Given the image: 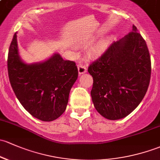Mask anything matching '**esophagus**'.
<instances>
[{
  "label": "esophagus",
  "mask_w": 160,
  "mask_h": 160,
  "mask_svg": "<svg viewBox=\"0 0 160 160\" xmlns=\"http://www.w3.org/2000/svg\"><path fill=\"white\" fill-rule=\"evenodd\" d=\"M78 75H82V74H85L86 72L87 68L86 67L83 66V65H79V66H78Z\"/></svg>",
  "instance_id": "34e87169"
}]
</instances>
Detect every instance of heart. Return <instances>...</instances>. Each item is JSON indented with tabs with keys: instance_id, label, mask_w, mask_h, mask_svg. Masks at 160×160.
Returning <instances> with one entry per match:
<instances>
[{
	"instance_id": "1",
	"label": "heart",
	"mask_w": 160,
	"mask_h": 160,
	"mask_svg": "<svg viewBox=\"0 0 160 160\" xmlns=\"http://www.w3.org/2000/svg\"><path fill=\"white\" fill-rule=\"evenodd\" d=\"M110 43V39L104 38L101 39L100 41L94 44L92 48V53L95 56H101L105 50L107 49L108 45Z\"/></svg>"
}]
</instances>
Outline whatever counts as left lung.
I'll return each instance as SVG.
<instances>
[{
    "label": "left lung",
    "mask_w": 160,
    "mask_h": 160,
    "mask_svg": "<svg viewBox=\"0 0 160 160\" xmlns=\"http://www.w3.org/2000/svg\"><path fill=\"white\" fill-rule=\"evenodd\" d=\"M88 71L93 77L91 95L98 112L111 121L130 114L147 93L151 75L148 48L137 27L113 42Z\"/></svg>",
    "instance_id": "1"
}]
</instances>
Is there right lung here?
Instances as JSON below:
<instances>
[{
    "instance_id": "obj_1",
    "label": "right lung",
    "mask_w": 160,
    "mask_h": 160,
    "mask_svg": "<svg viewBox=\"0 0 160 160\" xmlns=\"http://www.w3.org/2000/svg\"><path fill=\"white\" fill-rule=\"evenodd\" d=\"M8 69L15 95L32 116L52 121L64 113L70 90L78 78L74 62L54 53L43 62L25 63L19 53L16 32L8 52Z\"/></svg>"
}]
</instances>
